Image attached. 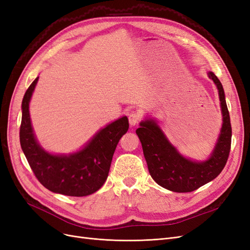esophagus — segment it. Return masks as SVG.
<instances>
[{"mask_svg":"<svg viewBox=\"0 0 250 250\" xmlns=\"http://www.w3.org/2000/svg\"><path fill=\"white\" fill-rule=\"evenodd\" d=\"M128 120H129V124L131 126L137 125L141 121V113L138 111H131L128 116Z\"/></svg>","mask_w":250,"mask_h":250,"instance_id":"34e87169","label":"esophagus"}]
</instances>
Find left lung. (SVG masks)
<instances>
[{
	"instance_id": "8db88e82",
	"label": "left lung",
	"mask_w": 250,
	"mask_h": 250,
	"mask_svg": "<svg viewBox=\"0 0 250 250\" xmlns=\"http://www.w3.org/2000/svg\"><path fill=\"white\" fill-rule=\"evenodd\" d=\"M208 76L218 88L223 123L215 148L207 161L194 162L181 155L152 119L143 121L135 131L142 143L151 177L157 185L173 192H192L215 179L229 155L231 125L224 89L213 72H208Z\"/></svg>"
}]
</instances>
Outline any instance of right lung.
Wrapping results in <instances>:
<instances>
[{"mask_svg":"<svg viewBox=\"0 0 250 250\" xmlns=\"http://www.w3.org/2000/svg\"><path fill=\"white\" fill-rule=\"evenodd\" d=\"M39 80L27 89L21 102L20 142L22 152L40 183L53 193L82 197L95 193L108 176L113 153L120 139L128 130L127 117H122L96 133L86 146L69 155H55L37 143L29 113V102Z\"/></svg>","mask_w":250,"mask_h":250,"instance_id":"add662e5","label":"right lung"}]
</instances>
